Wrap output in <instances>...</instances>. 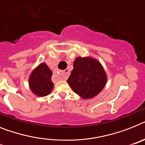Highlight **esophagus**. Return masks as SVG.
<instances>
[{
  "label": "esophagus",
  "mask_w": 145,
  "mask_h": 145,
  "mask_svg": "<svg viewBox=\"0 0 145 145\" xmlns=\"http://www.w3.org/2000/svg\"><path fill=\"white\" fill-rule=\"evenodd\" d=\"M59 74L60 76V78L62 80H66L68 77H69V74H70V71H69V69H65L64 71H60L59 72Z\"/></svg>",
  "instance_id": "esophagus-1"
}]
</instances>
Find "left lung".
<instances>
[{"mask_svg":"<svg viewBox=\"0 0 145 145\" xmlns=\"http://www.w3.org/2000/svg\"><path fill=\"white\" fill-rule=\"evenodd\" d=\"M106 81V74L99 61L90 56H79L74 62V69L67 83L82 98L90 99L103 90Z\"/></svg>","mask_w":145,"mask_h":145,"instance_id":"obj_1","label":"left lung"}]
</instances>
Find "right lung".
Here are the masks:
<instances>
[{"mask_svg":"<svg viewBox=\"0 0 145 145\" xmlns=\"http://www.w3.org/2000/svg\"><path fill=\"white\" fill-rule=\"evenodd\" d=\"M52 71L46 63L42 62L32 71L29 78L30 89L39 97H44L50 94L54 88L51 81Z\"/></svg>","mask_w":145,"mask_h":145,"instance_id":"add662e5","label":"right lung"}]
</instances>
